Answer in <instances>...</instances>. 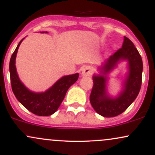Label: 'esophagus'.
<instances>
[{
    "label": "esophagus",
    "mask_w": 155,
    "mask_h": 155,
    "mask_svg": "<svg viewBox=\"0 0 155 155\" xmlns=\"http://www.w3.org/2000/svg\"><path fill=\"white\" fill-rule=\"evenodd\" d=\"M93 73V68L91 65H86L81 69V75L83 76H90Z\"/></svg>",
    "instance_id": "1"
}]
</instances>
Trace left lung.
I'll use <instances>...</instances> for the list:
<instances>
[{"label": "left lung", "mask_w": 155, "mask_h": 155, "mask_svg": "<svg viewBox=\"0 0 155 155\" xmlns=\"http://www.w3.org/2000/svg\"><path fill=\"white\" fill-rule=\"evenodd\" d=\"M121 60L129 62V73L122 92L117 97L112 98L107 93L106 74L113 70ZM99 70L101 74L92 77L94 84L90 96V104L101 116H118L130 106L139 93L143 71L141 57L133 42L124 36L122 48L110 56Z\"/></svg>", "instance_id": "8db88e82"}]
</instances>
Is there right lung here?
I'll use <instances>...</instances> for the list:
<instances>
[{"label":"right lung","mask_w":155,"mask_h":155,"mask_svg":"<svg viewBox=\"0 0 155 155\" xmlns=\"http://www.w3.org/2000/svg\"><path fill=\"white\" fill-rule=\"evenodd\" d=\"M23 39L18 44L10 60L9 71L12 91L19 103L32 113L38 116H49L60 107L68 88L77 81L79 74L63 76L44 92H34L29 90L19 79L15 66L16 56Z\"/></svg>","instance_id":"add662e5"}]
</instances>
